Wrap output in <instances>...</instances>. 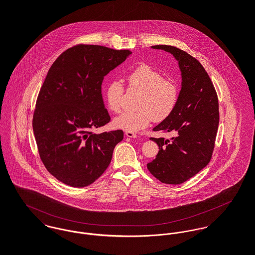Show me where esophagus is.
<instances>
[{"label":"esophagus","mask_w":255,"mask_h":255,"mask_svg":"<svg viewBox=\"0 0 255 255\" xmlns=\"http://www.w3.org/2000/svg\"><path fill=\"white\" fill-rule=\"evenodd\" d=\"M126 135L128 137H130V138H134V137L137 136V134L135 132H133V131H126Z\"/></svg>","instance_id":"esophagus-1"}]
</instances>
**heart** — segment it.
Here are the masks:
<instances>
[{
	"label": "heart",
	"mask_w": 255,
	"mask_h": 255,
	"mask_svg": "<svg viewBox=\"0 0 255 255\" xmlns=\"http://www.w3.org/2000/svg\"><path fill=\"white\" fill-rule=\"evenodd\" d=\"M129 89L141 91L135 111H127L115 119L117 128L135 131L147 127L152 120L162 122L169 118L180 100V86L176 80L165 78V75L148 64H141L127 74ZM125 86L119 79H114L107 84L104 98L107 107L112 112L122 110V100Z\"/></svg>",
	"instance_id": "obj_1"
}]
</instances>
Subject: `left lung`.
Returning a JSON list of instances; mask_svg holds the SVG:
<instances>
[{"label": "left lung", "instance_id": "8db88e82", "mask_svg": "<svg viewBox=\"0 0 255 255\" xmlns=\"http://www.w3.org/2000/svg\"><path fill=\"white\" fill-rule=\"evenodd\" d=\"M171 53L182 72V90L173 114L156 126L154 131L173 132L174 137H150L159 146L156 158L147 164L148 171L161 182H186L211 160L219 126L218 96L202 65L181 49L156 45Z\"/></svg>", "mask_w": 255, "mask_h": 255}]
</instances>
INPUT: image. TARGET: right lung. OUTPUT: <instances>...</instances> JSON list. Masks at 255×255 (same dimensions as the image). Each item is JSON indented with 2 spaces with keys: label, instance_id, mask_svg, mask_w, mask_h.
Returning <instances> with one entry per match:
<instances>
[{
  "label": "right lung",
  "instance_id": "add662e5",
  "mask_svg": "<svg viewBox=\"0 0 255 255\" xmlns=\"http://www.w3.org/2000/svg\"><path fill=\"white\" fill-rule=\"evenodd\" d=\"M131 54L78 44L63 52L40 88L33 114L38 153L48 172L73 187H84L109 167L121 129L93 133L111 121L101 85L106 74Z\"/></svg>",
  "mask_w": 255,
  "mask_h": 255
}]
</instances>
